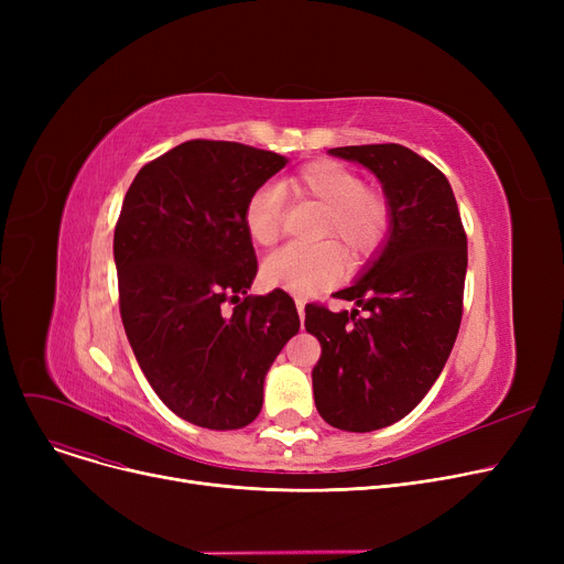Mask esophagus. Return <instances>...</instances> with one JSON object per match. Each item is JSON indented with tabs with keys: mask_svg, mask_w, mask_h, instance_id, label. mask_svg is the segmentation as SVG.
<instances>
[{
	"mask_svg": "<svg viewBox=\"0 0 564 564\" xmlns=\"http://www.w3.org/2000/svg\"><path fill=\"white\" fill-rule=\"evenodd\" d=\"M294 302H297V313H300V319L304 322V308H306V302H304L302 297H297Z\"/></svg>",
	"mask_w": 564,
	"mask_h": 564,
	"instance_id": "obj_1",
	"label": "esophagus"
}]
</instances>
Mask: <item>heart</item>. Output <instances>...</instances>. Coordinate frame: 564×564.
Wrapping results in <instances>:
<instances>
[{
	"mask_svg": "<svg viewBox=\"0 0 564 564\" xmlns=\"http://www.w3.org/2000/svg\"><path fill=\"white\" fill-rule=\"evenodd\" d=\"M292 189L324 210L317 237L338 240L354 256L375 251L389 232V200L366 189L364 177L338 162L319 160L304 166L292 177ZM281 224L283 203L279 189L272 185L256 189L245 205V228L251 240L260 247L274 245ZM343 274L345 258L334 242L315 247L290 245L262 262V279L294 294L327 290Z\"/></svg>",
	"mask_w": 564,
	"mask_h": 564,
	"instance_id": "b5f03b06",
	"label": "heart"
}]
</instances>
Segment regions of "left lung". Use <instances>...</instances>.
I'll list each match as a JSON object with an SVG mask.
<instances>
[{"mask_svg": "<svg viewBox=\"0 0 564 564\" xmlns=\"http://www.w3.org/2000/svg\"><path fill=\"white\" fill-rule=\"evenodd\" d=\"M329 153L379 177L391 228L364 276L336 292L357 308L306 306L304 327L322 345L313 395L329 425L372 432L404 419L451 357L464 306L466 232L448 177L409 148L370 143Z\"/></svg>", "mask_w": 564, "mask_h": 564, "instance_id": "1", "label": "left lung"}]
</instances>
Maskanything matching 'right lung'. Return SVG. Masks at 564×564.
<instances>
[{
    "mask_svg": "<svg viewBox=\"0 0 564 564\" xmlns=\"http://www.w3.org/2000/svg\"><path fill=\"white\" fill-rule=\"evenodd\" d=\"M285 162L235 141H185L141 166L116 221L118 306L139 368L198 427L249 425L267 370L300 332L288 292L247 294L258 260L245 205Z\"/></svg>",
    "mask_w": 564,
    "mask_h": 564,
    "instance_id": "add662e5",
    "label": "right lung"
}]
</instances>
